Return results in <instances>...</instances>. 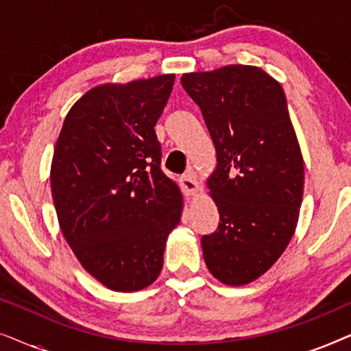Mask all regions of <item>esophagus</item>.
Segmentation results:
<instances>
[{"mask_svg": "<svg viewBox=\"0 0 351 351\" xmlns=\"http://www.w3.org/2000/svg\"><path fill=\"white\" fill-rule=\"evenodd\" d=\"M180 186H182V190H184V193L186 196H191V195H195L196 191H198L199 184H198V180H196L193 176L186 174V176H184L180 179Z\"/></svg>", "mask_w": 351, "mask_h": 351, "instance_id": "1", "label": "esophagus"}]
</instances>
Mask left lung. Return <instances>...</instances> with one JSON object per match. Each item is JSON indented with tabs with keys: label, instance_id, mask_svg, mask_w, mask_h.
I'll return each mask as SVG.
<instances>
[{
	"label": "left lung",
	"instance_id": "1",
	"mask_svg": "<svg viewBox=\"0 0 351 351\" xmlns=\"http://www.w3.org/2000/svg\"><path fill=\"white\" fill-rule=\"evenodd\" d=\"M180 81L217 155L206 185L220 222L201 238L206 267L223 285H249L281 257L299 222L304 156L285 90L254 65L184 73Z\"/></svg>",
	"mask_w": 351,
	"mask_h": 351
}]
</instances>
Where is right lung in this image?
<instances>
[{"mask_svg": "<svg viewBox=\"0 0 351 351\" xmlns=\"http://www.w3.org/2000/svg\"><path fill=\"white\" fill-rule=\"evenodd\" d=\"M176 75L89 89L66 113L54 147L51 190L64 238L105 287L145 289L160 276L184 210L161 171L155 126Z\"/></svg>", "mask_w": 351, "mask_h": 351, "instance_id": "obj_1", "label": "right lung"}]
</instances>
